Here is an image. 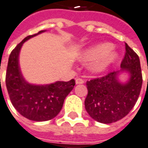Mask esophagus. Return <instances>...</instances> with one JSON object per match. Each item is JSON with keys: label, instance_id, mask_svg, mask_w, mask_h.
Instances as JSON below:
<instances>
[{"label": "esophagus", "instance_id": "esophagus-1", "mask_svg": "<svg viewBox=\"0 0 148 148\" xmlns=\"http://www.w3.org/2000/svg\"><path fill=\"white\" fill-rule=\"evenodd\" d=\"M84 79H83L81 78H77L76 79H75V83L76 84H83V83H84Z\"/></svg>", "mask_w": 148, "mask_h": 148}]
</instances>
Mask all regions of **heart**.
<instances>
[{
    "label": "heart",
    "instance_id": "b5f03b06",
    "mask_svg": "<svg viewBox=\"0 0 148 148\" xmlns=\"http://www.w3.org/2000/svg\"><path fill=\"white\" fill-rule=\"evenodd\" d=\"M112 47V44H102L91 47L80 54L79 59L84 62L93 60L90 65L91 71L95 73H101L117 58L116 53L110 51Z\"/></svg>",
    "mask_w": 148,
    "mask_h": 148
}]
</instances>
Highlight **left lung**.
Masks as SVG:
<instances>
[{"label": "left lung", "mask_w": 148, "mask_h": 148, "mask_svg": "<svg viewBox=\"0 0 148 148\" xmlns=\"http://www.w3.org/2000/svg\"><path fill=\"white\" fill-rule=\"evenodd\" d=\"M120 67L119 71L86 82L85 108L97 122L108 124L120 120L128 115L138 99L143 83L140 62L127 44ZM123 72L128 73L125 83L119 80Z\"/></svg>", "instance_id": "left-lung-1"}]
</instances>
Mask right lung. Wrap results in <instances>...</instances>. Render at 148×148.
<instances>
[{"label":"right lung","instance_id":"1","mask_svg":"<svg viewBox=\"0 0 148 148\" xmlns=\"http://www.w3.org/2000/svg\"><path fill=\"white\" fill-rule=\"evenodd\" d=\"M45 32L26 36L10 54L6 72V86L13 106L29 120L43 122L52 119L62 110L65 97L75 86V80L57 81L46 85L29 83L19 67L20 50L25 41Z\"/></svg>","mask_w":148,"mask_h":148}]
</instances>
